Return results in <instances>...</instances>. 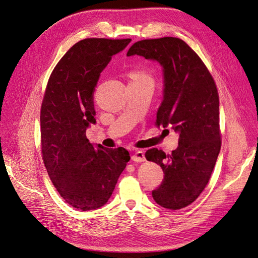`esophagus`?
I'll return each instance as SVG.
<instances>
[{
	"label": "esophagus",
	"mask_w": 258,
	"mask_h": 258,
	"mask_svg": "<svg viewBox=\"0 0 258 258\" xmlns=\"http://www.w3.org/2000/svg\"><path fill=\"white\" fill-rule=\"evenodd\" d=\"M131 159L136 162H142L145 161V155L142 151H136L131 156Z\"/></svg>",
	"instance_id": "esophagus-1"
}]
</instances>
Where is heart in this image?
Segmentation results:
<instances>
[{
    "instance_id": "1",
    "label": "heart",
    "mask_w": 258,
    "mask_h": 258,
    "mask_svg": "<svg viewBox=\"0 0 258 258\" xmlns=\"http://www.w3.org/2000/svg\"><path fill=\"white\" fill-rule=\"evenodd\" d=\"M129 77H130L131 82H142V81H148V82H152V83H153L152 76H151L150 74H148L146 71H144V70H140V69L134 70V71H131V72H130Z\"/></svg>"
}]
</instances>
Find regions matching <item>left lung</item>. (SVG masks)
Wrapping results in <instances>:
<instances>
[{"label":"left lung","instance_id":"8db88e82","mask_svg":"<svg viewBox=\"0 0 258 258\" xmlns=\"http://www.w3.org/2000/svg\"><path fill=\"white\" fill-rule=\"evenodd\" d=\"M134 54L158 61L163 68V99L155 123L179 135L178 147L171 155L157 148L145 153L165 173L153 198L166 209H183L206 188L221 151L216 85L204 61L181 38L139 41L127 52Z\"/></svg>","mask_w":258,"mask_h":258}]
</instances>
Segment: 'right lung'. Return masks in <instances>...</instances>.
<instances>
[{
  "label": "right lung",
  "instance_id": "add662e5",
  "mask_svg": "<svg viewBox=\"0 0 258 258\" xmlns=\"http://www.w3.org/2000/svg\"><path fill=\"white\" fill-rule=\"evenodd\" d=\"M130 38H85L52 70L41 106V148L53 186L82 211L104 206L130 160L123 147L93 146L86 129L95 123L93 91L100 73Z\"/></svg>",
  "mask_w": 258,
  "mask_h": 258
}]
</instances>
